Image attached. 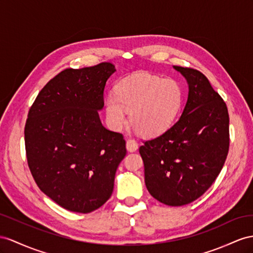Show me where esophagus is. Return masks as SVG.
<instances>
[{"mask_svg": "<svg viewBox=\"0 0 253 253\" xmlns=\"http://www.w3.org/2000/svg\"><path fill=\"white\" fill-rule=\"evenodd\" d=\"M126 148L128 152H134L138 150V143L137 141L133 139H128L126 142Z\"/></svg>", "mask_w": 253, "mask_h": 253, "instance_id": "34e87169", "label": "esophagus"}]
</instances>
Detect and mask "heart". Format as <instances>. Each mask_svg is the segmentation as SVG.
<instances>
[{
	"label": "heart",
	"mask_w": 253,
	"mask_h": 253,
	"mask_svg": "<svg viewBox=\"0 0 253 253\" xmlns=\"http://www.w3.org/2000/svg\"><path fill=\"white\" fill-rule=\"evenodd\" d=\"M182 87L171 78L138 75L115 86L106 102L109 126L118 130L127 121L138 133L153 137L166 131L182 105Z\"/></svg>",
	"instance_id": "heart-1"
}]
</instances>
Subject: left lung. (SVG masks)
Instances as JSON below:
<instances>
[{
    "mask_svg": "<svg viewBox=\"0 0 253 253\" xmlns=\"http://www.w3.org/2000/svg\"><path fill=\"white\" fill-rule=\"evenodd\" d=\"M188 82V99L178 121L158 137L143 141L146 188L159 202H193L219 175L229 153L225 102L201 71L173 66Z\"/></svg>",
    "mask_w": 253,
    "mask_h": 253,
    "instance_id": "8db88e82",
    "label": "left lung"
}]
</instances>
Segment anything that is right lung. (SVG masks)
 <instances>
[{
	"instance_id": "1",
	"label": "right lung",
	"mask_w": 253,
	"mask_h": 253,
	"mask_svg": "<svg viewBox=\"0 0 253 253\" xmlns=\"http://www.w3.org/2000/svg\"><path fill=\"white\" fill-rule=\"evenodd\" d=\"M115 70L108 62L65 69L30 108L24 128L30 171L40 189L70 211L87 213L105 204L126 156L123 134L103 127L98 114Z\"/></svg>"
}]
</instances>
